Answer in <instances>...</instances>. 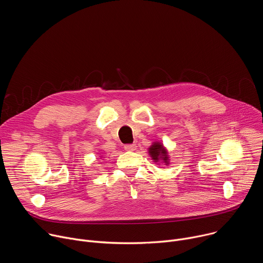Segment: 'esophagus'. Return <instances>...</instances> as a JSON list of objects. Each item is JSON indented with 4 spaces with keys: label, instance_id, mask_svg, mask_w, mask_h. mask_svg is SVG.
<instances>
[{
    "label": "esophagus",
    "instance_id": "34e87169",
    "mask_svg": "<svg viewBox=\"0 0 263 263\" xmlns=\"http://www.w3.org/2000/svg\"><path fill=\"white\" fill-rule=\"evenodd\" d=\"M124 148L126 151H135L136 149V144L135 143H129V144H125Z\"/></svg>",
    "mask_w": 263,
    "mask_h": 263
}]
</instances>
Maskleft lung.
<instances>
[{
  "instance_id": "obj_1",
  "label": "left lung",
  "mask_w": 263,
  "mask_h": 263,
  "mask_svg": "<svg viewBox=\"0 0 263 263\" xmlns=\"http://www.w3.org/2000/svg\"><path fill=\"white\" fill-rule=\"evenodd\" d=\"M148 154L152 157L154 162H159L160 160L163 161L165 164H170L168 162V153L160 142H154L151 146L148 147Z\"/></svg>"
}]
</instances>
